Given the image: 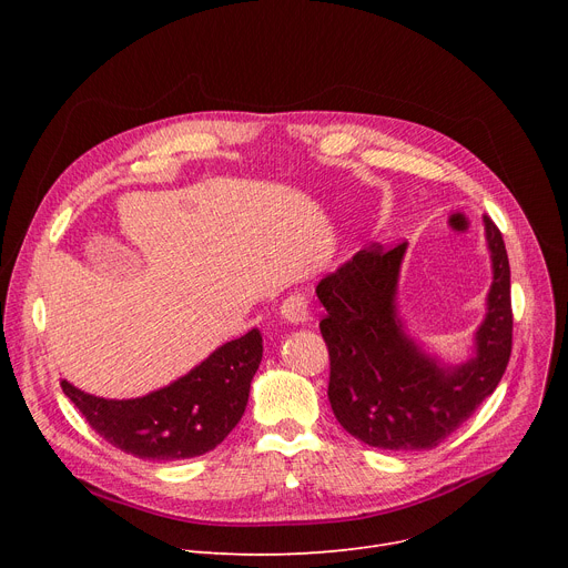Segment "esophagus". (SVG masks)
I'll list each match as a JSON object with an SVG mask.
<instances>
[{"label": "esophagus", "instance_id": "obj_1", "mask_svg": "<svg viewBox=\"0 0 568 568\" xmlns=\"http://www.w3.org/2000/svg\"><path fill=\"white\" fill-rule=\"evenodd\" d=\"M281 315L290 322V324H304L311 320V308H308V300L304 294H290L287 300L281 304Z\"/></svg>", "mask_w": 568, "mask_h": 568}]
</instances>
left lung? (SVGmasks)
<instances>
[{
  "instance_id": "left-lung-1",
  "label": "left lung",
  "mask_w": 568,
  "mask_h": 568,
  "mask_svg": "<svg viewBox=\"0 0 568 568\" xmlns=\"http://www.w3.org/2000/svg\"><path fill=\"white\" fill-rule=\"evenodd\" d=\"M484 225L493 260L488 313L474 359L460 366L437 364L403 329L396 290L405 242L368 244L317 283L326 308L320 332L332 362L326 394L356 439L389 452L433 449L497 389L511 356V268L501 232L488 216Z\"/></svg>"
}]
</instances>
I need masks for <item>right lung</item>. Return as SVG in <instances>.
Wrapping results in <instances>:
<instances>
[{"label":"right lung","instance_id":"1","mask_svg":"<svg viewBox=\"0 0 568 568\" xmlns=\"http://www.w3.org/2000/svg\"><path fill=\"white\" fill-rule=\"evenodd\" d=\"M260 362L262 336L251 329L209 354L189 375L142 398H99L67 379L62 389L116 449L144 460H184L216 449L239 424Z\"/></svg>","mask_w":568,"mask_h":568}]
</instances>
